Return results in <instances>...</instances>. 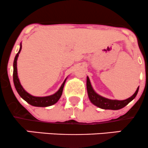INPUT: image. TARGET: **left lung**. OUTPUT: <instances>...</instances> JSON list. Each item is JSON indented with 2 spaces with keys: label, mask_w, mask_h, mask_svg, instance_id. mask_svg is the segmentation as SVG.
Instances as JSON below:
<instances>
[{
  "label": "left lung",
  "mask_w": 148,
  "mask_h": 148,
  "mask_svg": "<svg viewBox=\"0 0 148 148\" xmlns=\"http://www.w3.org/2000/svg\"><path fill=\"white\" fill-rule=\"evenodd\" d=\"M86 88L87 92H88V96L89 98L90 101L93 104L99 108H102V109H110V110H119L121 108H123L125 106H127L132 100L136 98V95L138 94L139 86L137 88L135 94L132 96H130L128 99L125 100L119 101V100H111V99H106L103 96H100L95 92L94 88H92V86L90 82L89 78L87 77L86 78Z\"/></svg>",
  "instance_id": "8db88e82"
}]
</instances>
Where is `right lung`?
<instances>
[{"label": "right lung", "instance_id": "right-lung-1", "mask_svg": "<svg viewBox=\"0 0 148 148\" xmlns=\"http://www.w3.org/2000/svg\"><path fill=\"white\" fill-rule=\"evenodd\" d=\"M21 49L22 45L21 44V47H20L19 52L17 53L13 62V82L18 94L21 96L22 99H24L26 102H27L29 104L33 106L47 107L56 103L58 101L59 99H60V97H61L62 91H63L64 86V84L66 79H65V80L64 81L63 84H62L60 89H59L55 94L51 95V96H44V97H38V96H32L31 94H28V93L23 88V86H22V85L21 84V82H20L19 79H18V71H17V60H18V55H19L20 52H21Z\"/></svg>", "mask_w": 148, "mask_h": 148}]
</instances>
